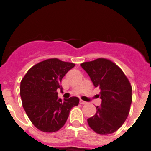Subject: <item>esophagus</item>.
<instances>
[{"instance_id": "esophagus-1", "label": "esophagus", "mask_w": 151, "mask_h": 151, "mask_svg": "<svg viewBox=\"0 0 151 151\" xmlns=\"http://www.w3.org/2000/svg\"><path fill=\"white\" fill-rule=\"evenodd\" d=\"M79 103H80V104H87V102H85V101H82V100H80Z\"/></svg>"}]
</instances>
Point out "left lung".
<instances>
[{
  "label": "left lung",
  "instance_id": "8db88e82",
  "mask_svg": "<svg viewBox=\"0 0 151 151\" xmlns=\"http://www.w3.org/2000/svg\"><path fill=\"white\" fill-rule=\"evenodd\" d=\"M94 87L101 89V104L94 116L88 119L91 129L99 134H110L118 130L129 116L132 101V85L122 69L106 58L81 63Z\"/></svg>",
  "mask_w": 151,
  "mask_h": 151
}]
</instances>
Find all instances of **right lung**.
Segmentation results:
<instances>
[{
	"mask_svg": "<svg viewBox=\"0 0 151 151\" xmlns=\"http://www.w3.org/2000/svg\"><path fill=\"white\" fill-rule=\"evenodd\" d=\"M76 64L51 58L35 64L20 82L22 106L33 125L44 132H55L65 125L69 112L79 99L72 97L62 101L58 88L69 70Z\"/></svg>",
	"mask_w": 151,
	"mask_h": 151,
	"instance_id": "1",
	"label": "right lung"
}]
</instances>
